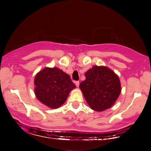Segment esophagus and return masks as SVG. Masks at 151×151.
Segmentation results:
<instances>
[{"instance_id":"1","label":"esophagus","mask_w":151,"mask_h":151,"mask_svg":"<svg viewBox=\"0 0 151 151\" xmlns=\"http://www.w3.org/2000/svg\"><path fill=\"white\" fill-rule=\"evenodd\" d=\"M75 84L76 85V86H77V87H78V86H79L80 82H78V81H76V82H75Z\"/></svg>"}]
</instances>
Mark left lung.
Here are the masks:
<instances>
[{
  "label": "left lung",
  "instance_id": "8db88e82",
  "mask_svg": "<svg viewBox=\"0 0 151 151\" xmlns=\"http://www.w3.org/2000/svg\"><path fill=\"white\" fill-rule=\"evenodd\" d=\"M79 87L90 108L103 111L113 106L122 88L118 76L105 66H93L86 72Z\"/></svg>",
  "mask_w": 151,
  "mask_h": 151
}]
</instances>
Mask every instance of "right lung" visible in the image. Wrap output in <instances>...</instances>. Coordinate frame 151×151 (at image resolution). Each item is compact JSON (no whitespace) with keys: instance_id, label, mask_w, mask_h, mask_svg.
<instances>
[{"instance_id":"right-lung-1","label":"right lung","mask_w":151,"mask_h":151,"mask_svg":"<svg viewBox=\"0 0 151 151\" xmlns=\"http://www.w3.org/2000/svg\"><path fill=\"white\" fill-rule=\"evenodd\" d=\"M34 93L37 99L50 109L61 106L76 88L71 78L58 67H45L34 79Z\"/></svg>"}]
</instances>
